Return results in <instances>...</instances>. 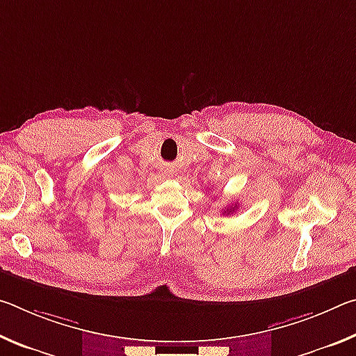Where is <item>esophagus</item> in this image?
<instances>
[{
  "label": "esophagus",
  "mask_w": 356,
  "mask_h": 356,
  "mask_svg": "<svg viewBox=\"0 0 356 356\" xmlns=\"http://www.w3.org/2000/svg\"><path fill=\"white\" fill-rule=\"evenodd\" d=\"M168 172H170V174H168V176H171V174H172V172H171V171H168Z\"/></svg>",
  "instance_id": "obj_1"
}]
</instances>
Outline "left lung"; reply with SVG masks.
Here are the masks:
<instances>
[{
    "instance_id": "left-lung-1",
    "label": "left lung",
    "mask_w": 356,
    "mask_h": 356,
    "mask_svg": "<svg viewBox=\"0 0 356 356\" xmlns=\"http://www.w3.org/2000/svg\"><path fill=\"white\" fill-rule=\"evenodd\" d=\"M234 210H237V204H236V206H234V207H231V209L227 207V212H225V213H226V215H229L231 212H234Z\"/></svg>"
}]
</instances>
